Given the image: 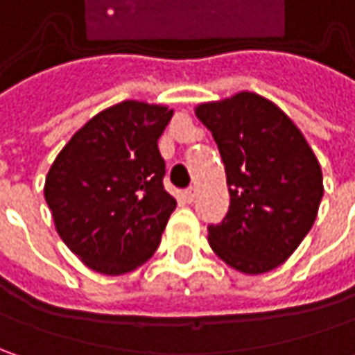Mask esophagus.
Listing matches in <instances>:
<instances>
[{
	"label": "esophagus",
	"mask_w": 355,
	"mask_h": 355,
	"mask_svg": "<svg viewBox=\"0 0 355 355\" xmlns=\"http://www.w3.org/2000/svg\"><path fill=\"white\" fill-rule=\"evenodd\" d=\"M184 199L187 201V203H191V201L196 199V187H189V189H185Z\"/></svg>",
	"instance_id": "esophagus-1"
}]
</instances>
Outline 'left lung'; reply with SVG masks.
Wrapping results in <instances>:
<instances>
[{
	"label": "left lung",
	"mask_w": 355,
	"mask_h": 355,
	"mask_svg": "<svg viewBox=\"0 0 355 355\" xmlns=\"http://www.w3.org/2000/svg\"><path fill=\"white\" fill-rule=\"evenodd\" d=\"M196 114L217 142L231 196L223 221L209 225V245L239 272H268L316 221L320 164L293 120L254 92L199 104Z\"/></svg>",
	"instance_id": "obj_1"
}]
</instances>
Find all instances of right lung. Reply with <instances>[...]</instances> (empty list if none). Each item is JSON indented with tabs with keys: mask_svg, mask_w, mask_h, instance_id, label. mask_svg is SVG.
<instances>
[{
	"mask_svg": "<svg viewBox=\"0 0 355 355\" xmlns=\"http://www.w3.org/2000/svg\"><path fill=\"white\" fill-rule=\"evenodd\" d=\"M171 116L162 104H114L75 132L49 170L45 201L57 233L101 275L142 266L178 205L164 189L157 150Z\"/></svg>",
	"mask_w": 355,
	"mask_h": 355,
	"instance_id": "obj_1",
	"label": "right lung"
}]
</instances>
